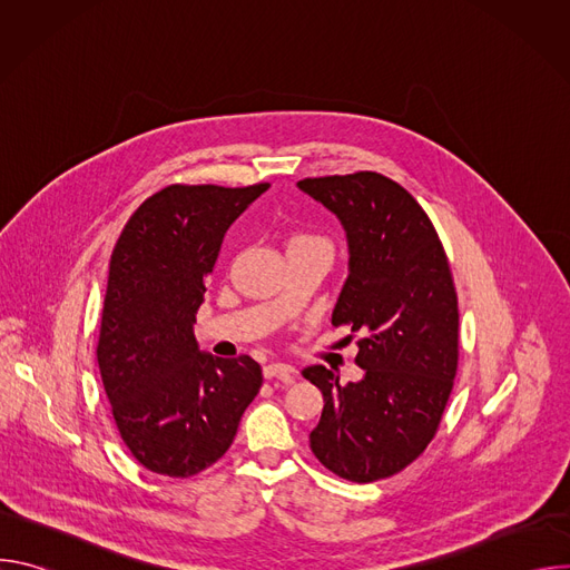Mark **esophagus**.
I'll use <instances>...</instances> for the list:
<instances>
[{
	"instance_id": "esophagus-1",
	"label": "esophagus",
	"mask_w": 570,
	"mask_h": 570,
	"mask_svg": "<svg viewBox=\"0 0 570 570\" xmlns=\"http://www.w3.org/2000/svg\"><path fill=\"white\" fill-rule=\"evenodd\" d=\"M295 367H291V365H286V363H268V365H264V376L266 379H279V381H284V383H291V381H295Z\"/></svg>"
}]
</instances>
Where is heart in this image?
<instances>
[{"label":"heart","mask_w":570,"mask_h":570,"mask_svg":"<svg viewBox=\"0 0 570 570\" xmlns=\"http://www.w3.org/2000/svg\"><path fill=\"white\" fill-rule=\"evenodd\" d=\"M295 243H317V246H324V248H327V250L332 253L330 240L324 238V236H313V234H297V236H293V238H291V246H295Z\"/></svg>","instance_id":"obj_1"}]
</instances>
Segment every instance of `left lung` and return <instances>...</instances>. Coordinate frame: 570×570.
Returning a JSON list of instances; mask_svg holds the SVG:
<instances>
[{"mask_svg": "<svg viewBox=\"0 0 570 570\" xmlns=\"http://www.w3.org/2000/svg\"><path fill=\"white\" fill-rule=\"evenodd\" d=\"M297 187L338 216L350 277L332 324L361 334L363 379L302 374L324 396L311 451L352 482L390 478L438 433L458 372V295L442 240L420 203L394 180L358 171L304 178Z\"/></svg>", "mask_w": 570, "mask_h": 570, "instance_id": "left-lung-1", "label": "left lung"}]
</instances>
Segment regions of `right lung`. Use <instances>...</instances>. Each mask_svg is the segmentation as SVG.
Masks as SVG:
<instances>
[{"label":"right lung","instance_id":"obj_1","mask_svg":"<svg viewBox=\"0 0 570 570\" xmlns=\"http://www.w3.org/2000/svg\"><path fill=\"white\" fill-rule=\"evenodd\" d=\"M268 187L171 185L119 234L97 358L119 435L153 473L189 478L223 458L264 383L250 356L200 352L194 324L227 227Z\"/></svg>","mask_w":570,"mask_h":570}]
</instances>
